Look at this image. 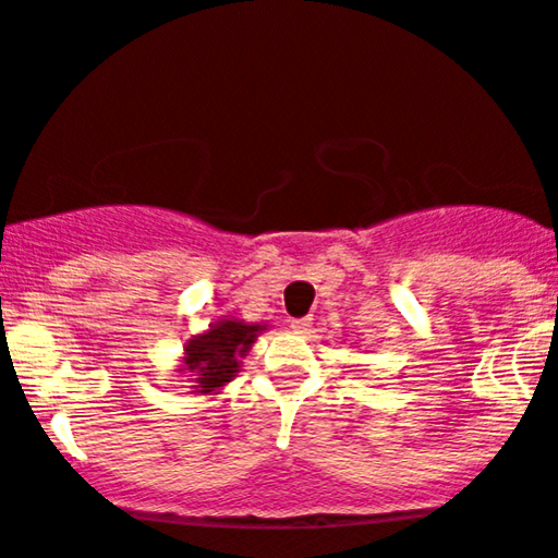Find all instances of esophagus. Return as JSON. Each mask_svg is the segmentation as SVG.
I'll use <instances>...</instances> for the list:
<instances>
[{"label":"esophagus","mask_w":558,"mask_h":558,"mask_svg":"<svg viewBox=\"0 0 558 558\" xmlns=\"http://www.w3.org/2000/svg\"><path fill=\"white\" fill-rule=\"evenodd\" d=\"M291 328L296 330V333H310L312 317H299V320H291Z\"/></svg>","instance_id":"1"}]
</instances>
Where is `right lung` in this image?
<instances>
[{"instance_id":"add662e5","label":"right lung","mask_w":558,"mask_h":558,"mask_svg":"<svg viewBox=\"0 0 558 558\" xmlns=\"http://www.w3.org/2000/svg\"><path fill=\"white\" fill-rule=\"evenodd\" d=\"M267 330L262 323H246L238 317L217 320L209 330L193 336L182 349L180 373H187L195 395H217L241 371L243 357L254 347L256 336Z\"/></svg>"}]
</instances>
